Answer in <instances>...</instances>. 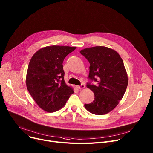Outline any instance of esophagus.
Returning a JSON list of instances; mask_svg holds the SVG:
<instances>
[{"instance_id": "1", "label": "esophagus", "mask_w": 153, "mask_h": 153, "mask_svg": "<svg viewBox=\"0 0 153 153\" xmlns=\"http://www.w3.org/2000/svg\"><path fill=\"white\" fill-rule=\"evenodd\" d=\"M76 88L78 89H82V88H85V85H84V84H81L80 85H77Z\"/></svg>"}]
</instances>
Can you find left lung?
<instances>
[{
  "label": "left lung",
  "instance_id": "obj_1",
  "mask_svg": "<svg viewBox=\"0 0 153 153\" xmlns=\"http://www.w3.org/2000/svg\"><path fill=\"white\" fill-rule=\"evenodd\" d=\"M90 63L87 87L95 98L84 106L90 113L103 115L114 109L123 98L128 85V77L123 59L115 50L102 46L80 51ZM93 81L97 85L91 83Z\"/></svg>",
  "mask_w": 153,
  "mask_h": 153
}]
</instances>
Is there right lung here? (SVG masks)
<instances>
[{
  "label": "right lung",
  "instance_id": "obj_1",
  "mask_svg": "<svg viewBox=\"0 0 153 153\" xmlns=\"http://www.w3.org/2000/svg\"><path fill=\"white\" fill-rule=\"evenodd\" d=\"M75 47L53 45L38 50L29 63L26 87L30 95L43 110L53 113L64 106L73 88L64 80L63 62Z\"/></svg>",
  "mask_w": 153,
  "mask_h": 153
}]
</instances>
